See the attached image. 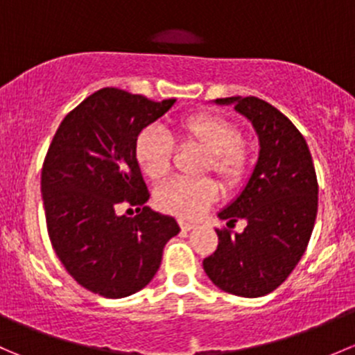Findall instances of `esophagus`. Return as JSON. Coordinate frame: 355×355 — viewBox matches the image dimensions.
I'll use <instances>...</instances> for the list:
<instances>
[{
    "mask_svg": "<svg viewBox=\"0 0 355 355\" xmlns=\"http://www.w3.org/2000/svg\"><path fill=\"white\" fill-rule=\"evenodd\" d=\"M180 228L184 232H191V230H194L196 225L194 223H189V221H180Z\"/></svg>",
    "mask_w": 355,
    "mask_h": 355,
    "instance_id": "obj_1",
    "label": "esophagus"
}]
</instances>
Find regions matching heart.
Returning <instances> with one entry per match:
<instances>
[{
	"label": "heart",
	"instance_id": "b5f03b06",
	"mask_svg": "<svg viewBox=\"0 0 355 355\" xmlns=\"http://www.w3.org/2000/svg\"><path fill=\"white\" fill-rule=\"evenodd\" d=\"M175 137L180 146H196L206 153L200 173L213 171L225 189H237L250 170V146L230 118L209 111L187 114L175 123ZM134 159L139 170L151 180L168 177L173 161V142L157 128H142L134 141ZM220 194L209 177L177 178L161 185L155 200L161 211L182 220L199 218Z\"/></svg>",
	"mask_w": 355,
	"mask_h": 355
}]
</instances>
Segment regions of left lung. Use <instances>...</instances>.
I'll return each instance as SVG.
<instances>
[{"instance_id":"left-lung-1","label":"left lung","mask_w":355,"mask_h":355,"mask_svg":"<svg viewBox=\"0 0 355 355\" xmlns=\"http://www.w3.org/2000/svg\"><path fill=\"white\" fill-rule=\"evenodd\" d=\"M234 103L259 135V159L245 189L218 216L227 227L245 220L242 234L216 228L218 247L202 266L216 287L239 297H263L280 287L309 244L318 213V178L304 135L264 99Z\"/></svg>"}]
</instances>
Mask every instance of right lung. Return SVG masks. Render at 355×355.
Listing matches in <instances>:
<instances>
[{
    "label": "right lung",
    "instance_id": "obj_1",
    "mask_svg": "<svg viewBox=\"0 0 355 355\" xmlns=\"http://www.w3.org/2000/svg\"><path fill=\"white\" fill-rule=\"evenodd\" d=\"M177 99L153 101L105 87L63 118L41 171L46 227L56 256L84 288L108 297L144 288L163 247L180 232L175 218L146 206L149 191L134 159L135 135ZM121 205L138 214H117Z\"/></svg>",
    "mask_w": 355,
    "mask_h": 355
}]
</instances>
